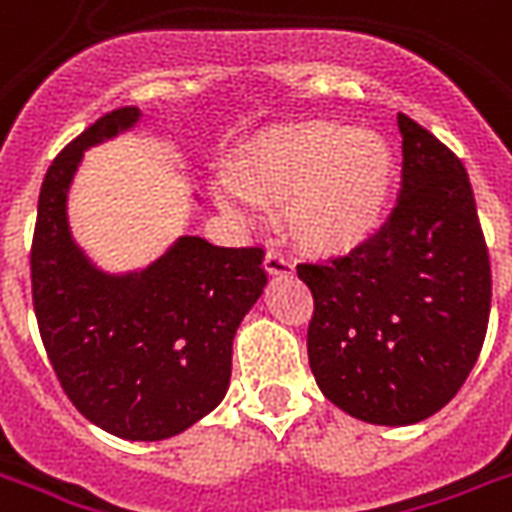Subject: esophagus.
Segmentation results:
<instances>
[{"label": "esophagus", "mask_w": 512, "mask_h": 512, "mask_svg": "<svg viewBox=\"0 0 512 512\" xmlns=\"http://www.w3.org/2000/svg\"><path fill=\"white\" fill-rule=\"evenodd\" d=\"M265 271L268 273H292L295 271V265H292V260L287 255H282V252H276V249H271V252H265Z\"/></svg>", "instance_id": "34e87169"}]
</instances>
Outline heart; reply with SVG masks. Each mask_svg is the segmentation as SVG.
Masks as SVG:
<instances>
[{"label":"heart","instance_id":"b5f03b06","mask_svg":"<svg viewBox=\"0 0 512 512\" xmlns=\"http://www.w3.org/2000/svg\"><path fill=\"white\" fill-rule=\"evenodd\" d=\"M395 185V155L384 136L343 123H295L252 136L217 198L244 214L255 201L282 206L284 228L303 247L346 252L384 222Z\"/></svg>","mask_w":512,"mask_h":512}]
</instances>
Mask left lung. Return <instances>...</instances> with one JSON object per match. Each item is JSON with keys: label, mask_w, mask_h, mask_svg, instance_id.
Segmentation results:
<instances>
[{"label": "left lung", "mask_w": 512, "mask_h": 512, "mask_svg": "<svg viewBox=\"0 0 512 512\" xmlns=\"http://www.w3.org/2000/svg\"><path fill=\"white\" fill-rule=\"evenodd\" d=\"M403 190L376 236L333 263H300L314 295L308 362L322 395L386 427L438 413L483 349L491 263L462 161L408 115Z\"/></svg>", "instance_id": "left-lung-1"}]
</instances>
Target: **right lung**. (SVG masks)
I'll use <instances>...</instances> for the list:
<instances>
[{"mask_svg": "<svg viewBox=\"0 0 512 512\" xmlns=\"http://www.w3.org/2000/svg\"><path fill=\"white\" fill-rule=\"evenodd\" d=\"M136 120V107L112 109L50 163L31 241V300L74 408L117 438L163 440L220 405L233 335L268 276L263 247H214L201 236H182L126 276L96 271L74 247L66 193L83 152Z\"/></svg>", "mask_w": 512, "mask_h": 512, "instance_id": "obj_1", "label": "right lung"}]
</instances>
